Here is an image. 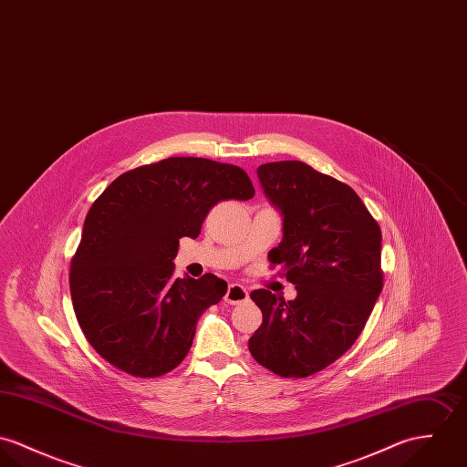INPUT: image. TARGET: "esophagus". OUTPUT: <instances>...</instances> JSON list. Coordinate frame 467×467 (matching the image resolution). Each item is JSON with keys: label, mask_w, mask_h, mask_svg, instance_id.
<instances>
[{"label": "esophagus", "mask_w": 467, "mask_h": 467, "mask_svg": "<svg viewBox=\"0 0 467 467\" xmlns=\"http://www.w3.org/2000/svg\"><path fill=\"white\" fill-rule=\"evenodd\" d=\"M225 303L229 305H242L249 299V290L244 286V285H238V283H233L229 285L227 288V294H225Z\"/></svg>", "instance_id": "obj_1"}]
</instances>
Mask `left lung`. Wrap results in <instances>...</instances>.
<instances>
[{
    "mask_svg": "<svg viewBox=\"0 0 467 467\" xmlns=\"http://www.w3.org/2000/svg\"><path fill=\"white\" fill-rule=\"evenodd\" d=\"M258 179L283 216V240L268 259L286 272L297 297L251 294L263 322L249 351L274 374L306 378L360 337L383 288L381 229L353 188L303 161L261 164Z\"/></svg>",
    "mask_w": 467,
    "mask_h": 467,
    "instance_id": "obj_1",
    "label": "left lung"
}]
</instances>
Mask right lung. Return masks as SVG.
<instances>
[{
  "label": "right lung",
  "instance_id": "add662e5",
  "mask_svg": "<svg viewBox=\"0 0 467 467\" xmlns=\"http://www.w3.org/2000/svg\"><path fill=\"white\" fill-rule=\"evenodd\" d=\"M249 175L204 157H168L114 179L89 209L71 261L77 320L116 368L156 378L188 355L197 322L227 292L213 274L173 277L182 236L220 201L254 197Z\"/></svg>",
  "mask_w": 467,
  "mask_h": 467
}]
</instances>
